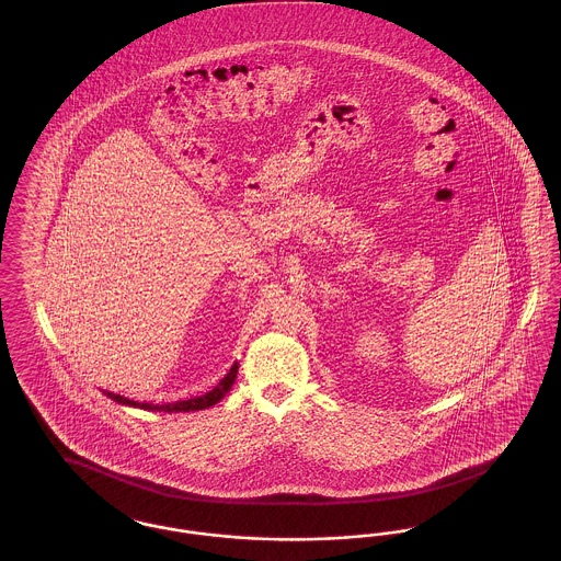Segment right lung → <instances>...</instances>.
Masks as SVG:
<instances>
[{
	"instance_id": "1",
	"label": "right lung",
	"mask_w": 561,
	"mask_h": 561,
	"mask_svg": "<svg viewBox=\"0 0 561 561\" xmlns=\"http://www.w3.org/2000/svg\"><path fill=\"white\" fill-rule=\"evenodd\" d=\"M238 362L231 366V370L227 373V376L214 387L213 391H208L206 396H199V398H191L185 401H174V403H163V405H153V403H138V401L128 400V398H122V396H115V393H107L108 398L117 403H124V405H134V408H145V410H160V412H193V410H204V408H210L216 401L222 400L229 389L233 387L236 382V376H238Z\"/></svg>"
}]
</instances>
